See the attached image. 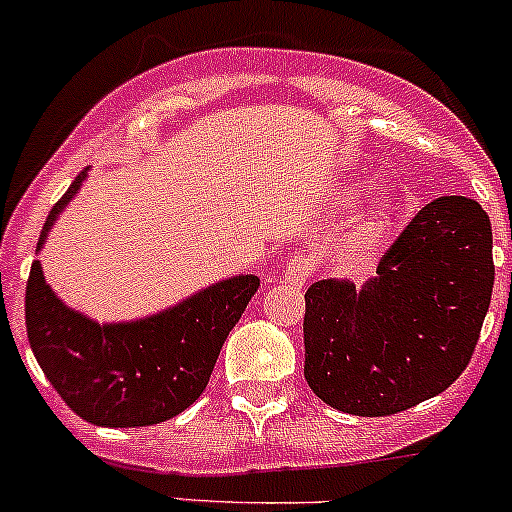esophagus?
Segmentation results:
<instances>
[{
	"label": "esophagus",
	"instance_id": "1",
	"mask_svg": "<svg viewBox=\"0 0 512 512\" xmlns=\"http://www.w3.org/2000/svg\"><path fill=\"white\" fill-rule=\"evenodd\" d=\"M309 275H312V257L307 255L289 257L285 270H282V280L294 282V285H304Z\"/></svg>",
	"mask_w": 512,
	"mask_h": 512
}]
</instances>
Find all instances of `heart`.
Here are the masks:
<instances>
[{"instance_id":"1","label":"heart","mask_w":512,"mask_h":512,"mask_svg":"<svg viewBox=\"0 0 512 512\" xmlns=\"http://www.w3.org/2000/svg\"><path fill=\"white\" fill-rule=\"evenodd\" d=\"M394 215H396V203L391 198H381L376 200V203H371L369 208L354 220L352 232H349L347 237V245L361 247L366 245V242L381 237L386 232V227L391 225V220H394Z\"/></svg>"}]
</instances>
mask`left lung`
I'll list each match as a JSON object with an SVG mask.
<instances>
[{"label":"left lung","mask_w":512,"mask_h":512,"mask_svg":"<svg viewBox=\"0 0 512 512\" xmlns=\"http://www.w3.org/2000/svg\"><path fill=\"white\" fill-rule=\"evenodd\" d=\"M485 210L443 195L418 210L376 277L304 294V379L332 409L391 416L446 391L471 361L493 292Z\"/></svg>","instance_id":"left-lung-1"}]
</instances>
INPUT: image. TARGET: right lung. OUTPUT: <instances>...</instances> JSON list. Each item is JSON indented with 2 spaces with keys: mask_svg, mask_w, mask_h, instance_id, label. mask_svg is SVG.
Here are the masks:
<instances>
[{
  "mask_svg": "<svg viewBox=\"0 0 512 512\" xmlns=\"http://www.w3.org/2000/svg\"><path fill=\"white\" fill-rule=\"evenodd\" d=\"M86 178L89 168L51 208L36 250ZM257 287L255 275L227 277L151 317L98 324L61 302L34 260L24 307L29 344L76 416L108 428L153 426L198 401Z\"/></svg>",
  "mask_w": 512,
  "mask_h": 512,
  "instance_id": "right-lung-1",
  "label": "right lung"
}]
</instances>
